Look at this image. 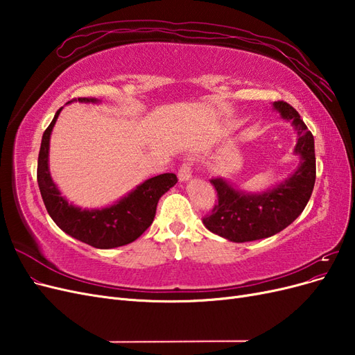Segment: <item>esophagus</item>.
<instances>
[{
    "label": "esophagus",
    "mask_w": 355,
    "mask_h": 355,
    "mask_svg": "<svg viewBox=\"0 0 355 355\" xmlns=\"http://www.w3.org/2000/svg\"><path fill=\"white\" fill-rule=\"evenodd\" d=\"M178 176H179L180 182H185V180L191 179V176H192V163H191V161H184V163L180 164Z\"/></svg>",
    "instance_id": "esophagus-1"
}]
</instances>
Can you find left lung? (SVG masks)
I'll return each instance as SVG.
<instances>
[{"instance_id":"obj_1","label":"left lung","mask_w":355,"mask_h":355,"mask_svg":"<svg viewBox=\"0 0 355 355\" xmlns=\"http://www.w3.org/2000/svg\"><path fill=\"white\" fill-rule=\"evenodd\" d=\"M274 106L283 118L292 120L299 136L295 153L302 161L282 185L261 196L235 191L223 179L210 180L218 192V200H214V207L202 218V223L213 234L234 243L261 240L283 231L304 211L313 194L315 184L314 136L292 105L278 101Z\"/></svg>"}]
</instances>
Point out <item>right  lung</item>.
<instances>
[{"mask_svg": "<svg viewBox=\"0 0 355 355\" xmlns=\"http://www.w3.org/2000/svg\"><path fill=\"white\" fill-rule=\"evenodd\" d=\"M73 101L77 99L69 102ZM78 101L96 102L94 98H78ZM60 110L42 135L38 154L37 180L49 214L63 232L96 249H112L135 241L153 223L158 200L171 187H175L178 176L175 173H163L148 179L114 206L102 210H81L73 207L60 196L56 185L53 184L47 164L50 133Z\"/></svg>", "mask_w": 355, "mask_h": 355, "instance_id": "obj_1", "label": "right lung"}]
</instances>
